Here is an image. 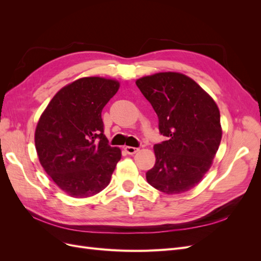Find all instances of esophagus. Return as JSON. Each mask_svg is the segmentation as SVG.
<instances>
[{
	"instance_id": "obj_1",
	"label": "esophagus",
	"mask_w": 261,
	"mask_h": 261,
	"mask_svg": "<svg viewBox=\"0 0 261 261\" xmlns=\"http://www.w3.org/2000/svg\"><path fill=\"white\" fill-rule=\"evenodd\" d=\"M138 148H135V147H129V146H126L125 147V151L127 152L128 154H135L137 151H138Z\"/></svg>"
}]
</instances>
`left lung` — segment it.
Returning <instances> with one entry per match:
<instances>
[{
    "label": "left lung",
    "mask_w": 261,
    "mask_h": 261,
    "mask_svg": "<svg viewBox=\"0 0 261 261\" xmlns=\"http://www.w3.org/2000/svg\"><path fill=\"white\" fill-rule=\"evenodd\" d=\"M136 85L168 137L153 147L155 163L147 181L168 195L191 191L211 168L222 138L217 103L191 77L176 72L144 76Z\"/></svg>",
    "instance_id": "8db88e82"
}]
</instances>
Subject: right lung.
Wrapping results in <instances>:
<instances>
[{"instance_id": "add662e5", "label": "right lung", "mask_w": 261, "mask_h": 261, "mask_svg": "<svg viewBox=\"0 0 261 261\" xmlns=\"http://www.w3.org/2000/svg\"><path fill=\"white\" fill-rule=\"evenodd\" d=\"M120 82L83 77L60 89L39 118L35 145L52 180L74 198H87L109 185L121 149L109 146L102 109Z\"/></svg>"}]
</instances>
